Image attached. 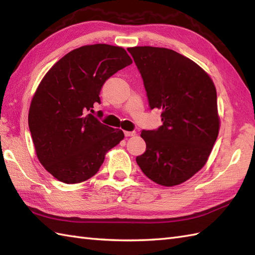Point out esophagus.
<instances>
[{
  "label": "esophagus",
  "instance_id": "obj_1",
  "mask_svg": "<svg viewBox=\"0 0 255 255\" xmlns=\"http://www.w3.org/2000/svg\"><path fill=\"white\" fill-rule=\"evenodd\" d=\"M124 133H125L126 137H133V135H135L134 131H124Z\"/></svg>",
  "mask_w": 255,
  "mask_h": 255
}]
</instances>
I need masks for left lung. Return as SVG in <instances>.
Wrapping results in <instances>:
<instances>
[{
	"mask_svg": "<svg viewBox=\"0 0 255 255\" xmlns=\"http://www.w3.org/2000/svg\"><path fill=\"white\" fill-rule=\"evenodd\" d=\"M146 91L150 110H162V126L142 130L146 144L135 157L158 185H179L208 161L220 130L216 89L188 57L165 47H129Z\"/></svg>",
	"mask_w": 255,
	"mask_h": 255,
	"instance_id": "left-lung-1",
	"label": "left lung"
}]
</instances>
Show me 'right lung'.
<instances>
[{
	"label": "right lung",
	"mask_w": 255,
	"mask_h": 255,
	"mask_svg": "<svg viewBox=\"0 0 255 255\" xmlns=\"http://www.w3.org/2000/svg\"><path fill=\"white\" fill-rule=\"evenodd\" d=\"M131 63L123 47L85 45L62 57L40 82L29 110V130L40 163L57 180L91 178L105 153L125 137L88 111L101 102L104 82Z\"/></svg>",
	"instance_id": "1"
}]
</instances>
